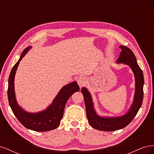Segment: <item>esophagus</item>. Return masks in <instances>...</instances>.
<instances>
[{
    "label": "esophagus",
    "mask_w": 154,
    "mask_h": 154,
    "mask_svg": "<svg viewBox=\"0 0 154 154\" xmlns=\"http://www.w3.org/2000/svg\"><path fill=\"white\" fill-rule=\"evenodd\" d=\"M87 82V79L84 76H80L78 79H77V82L78 84L79 85L80 87H82V86L84 85Z\"/></svg>",
    "instance_id": "obj_1"
}]
</instances>
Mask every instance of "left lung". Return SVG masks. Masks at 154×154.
<instances>
[{
    "instance_id": "obj_1",
    "label": "left lung",
    "mask_w": 154,
    "mask_h": 154,
    "mask_svg": "<svg viewBox=\"0 0 154 154\" xmlns=\"http://www.w3.org/2000/svg\"><path fill=\"white\" fill-rule=\"evenodd\" d=\"M122 51L117 63H123L131 68L136 80V91L132 105L128 112L123 116L116 118H103L96 114L94 108L92 97L85 87L82 88V92L85 100L87 118L92 127L101 131H115L125 128L132 122L141 106L143 100L144 77L141 68L137 63L136 58L128 48L121 45Z\"/></svg>"
}]
</instances>
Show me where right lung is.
<instances>
[{
	"mask_svg": "<svg viewBox=\"0 0 154 154\" xmlns=\"http://www.w3.org/2000/svg\"><path fill=\"white\" fill-rule=\"evenodd\" d=\"M31 47L26 48L18 61L13 66L8 79V97L11 109L20 123L27 128L36 132H46L57 128L63 118V111L67 100L74 92L80 90L76 82L64 86L56 96L53 103L45 110L37 113H29L18 105L14 89V79L20 60Z\"/></svg>",
	"mask_w": 154,
	"mask_h": 154,
	"instance_id": "right-lung-1",
	"label": "right lung"
}]
</instances>
